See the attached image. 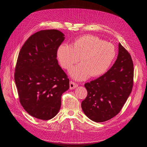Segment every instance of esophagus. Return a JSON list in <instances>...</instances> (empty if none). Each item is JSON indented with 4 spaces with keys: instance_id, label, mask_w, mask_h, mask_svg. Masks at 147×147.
I'll list each match as a JSON object with an SVG mask.
<instances>
[{
    "instance_id": "obj_1",
    "label": "esophagus",
    "mask_w": 147,
    "mask_h": 147,
    "mask_svg": "<svg viewBox=\"0 0 147 147\" xmlns=\"http://www.w3.org/2000/svg\"><path fill=\"white\" fill-rule=\"evenodd\" d=\"M78 86V84H77L76 83H75L74 82L71 81L69 82V89H75L76 88H77Z\"/></svg>"
}]
</instances>
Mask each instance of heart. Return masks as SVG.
Returning <instances> with one entry per match:
<instances>
[{
  "instance_id": "heart-1",
  "label": "heart",
  "mask_w": 147,
  "mask_h": 147,
  "mask_svg": "<svg viewBox=\"0 0 147 147\" xmlns=\"http://www.w3.org/2000/svg\"><path fill=\"white\" fill-rule=\"evenodd\" d=\"M116 51L114 46L98 37L84 35L74 39L71 45H61L57 50V58L62 67L70 69L69 74L76 80L86 79L90 75L98 77L107 72L113 61Z\"/></svg>"
}]
</instances>
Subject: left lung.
<instances>
[{"mask_svg": "<svg viewBox=\"0 0 147 147\" xmlns=\"http://www.w3.org/2000/svg\"><path fill=\"white\" fill-rule=\"evenodd\" d=\"M134 71L130 53L119 43L117 58L113 67L99 78L84 84L88 95L81 105L89 119L104 122L119 113L132 92Z\"/></svg>", "mask_w": 147, "mask_h": 147, "instance_id": "obj_1", "label": "left lung"}]
</instances>
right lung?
<instances>
[{"label":"right lung","instance_id":"1","mask_svg":"<svg viewBox=\"0 0 147 147\" xmlns=\"http://www.w3.org/2000/svg\"><path fill=\"white\" fill-rule=\"evenodd\" d=\"M57 30L31 36L19 52L14 79L20 102L32 116L50 120L58 114L69 79L58 65L57 50L64 40Z\"/></svg>","mask_w":147,"mask_h":147}]
</instances>
